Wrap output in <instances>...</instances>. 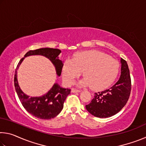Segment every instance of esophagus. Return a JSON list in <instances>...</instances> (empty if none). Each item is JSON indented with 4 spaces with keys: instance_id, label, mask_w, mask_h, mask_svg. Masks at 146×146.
Wrapping results in <instances>:
<instances>
[{
    "instance_id": "34e87169",
    "label": "esophagus",
    "mask_w": 146,
    "mask_h": 146,
    "mask_svg": "<svg viewBox=\"0 0 146 146\" xmlns=\"http://www.w3.org/2000/svg\"><path fill=\"white\" fill-rule=\"evenodd\" d=\"M80 90H76V89H74V88L71 89V92L72 93H78V92H80Z\"/></svg>"
}]
</instances>
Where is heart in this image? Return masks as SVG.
Listing matches in <instances>:
<instances>
[{
	"mask_svg": "<svg viewBox=\"0 0 146 146\" xmlns=\"http://www.w3.org/2000/svg\"><path fill=\"white\" fill-rule=\"evenodd\" d=\"M119 63L107 54L97 50L76 53L73 60H66L62 67V77L66 84L71 85L84 71L85 77L78 83L94 90L107 88L114 82L119 71Z\"/></svg>",
	"mask_w": 146,
	"mask_h": 146,
	"instance_id": "1",
	"label": "heart"
}]
</instances>
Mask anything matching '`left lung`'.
I'll list each match as a JSON object with an SVG mask.
<instances>
[{
	"label": "left lung",
	"mask_w": 146,
	"mask_h": 146,
	"mask_svg": "<svg viewBox=\"0 0 146 146\" xmlns=\"http://www.w3.org/2000/svg\"><path fill=\"white\" fill-rule=\"evenodd\" d=\"M121 72L118 80L108 90L95 93L86 106L88 111L98 118H108L118 113L126 104L131 92V78L126 61L120 58Z\"/></svg>",
	"instance_id": "1"
}]
</instances>
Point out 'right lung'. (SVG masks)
Here are the masks:
<instances>
[{
	"label": "right lung",
	"instance_id": "obj_1",
	"mask_svg": "<svg viewBox=\"0 0 146 146\" xmlns=\"http://www.w3.org/2000/svg\"><path fill=\"white\" fill-rule=\"evenodd\" d=\"M61 51L58 49L49 48L30 50L27 52L17 65L14 77V84L17 95L25 110L31 115L40 119L49 120L57 116L64 107V102L70 90L64 88L55 83L50 90L40 97H29L20 88L17 79V70L26 57L33 55H41L48 58L53 64L56 75L60 76L63 67V61L59 58Z\"/></svg>",
	"mask_w": 146,
	"mask_h": 146
}]
</instances>
